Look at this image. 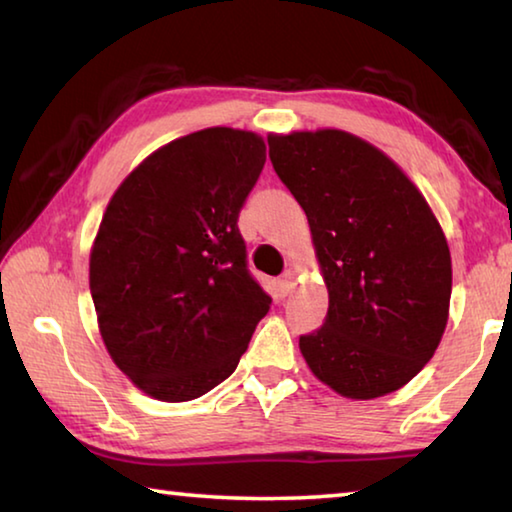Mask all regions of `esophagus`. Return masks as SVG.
<instances>
[{
  "label": "esophagus",
  "mask_w": 512,
  "mask_h": 512,
  "mask_svg": "<svg viewBox=\"0 0 512 512\" xmlns=\"http://www.w3.org/2000/svg\"><path fill=\"white\" fill-rule=\"evenodd\" d=\"M293 284H296V273L293 271H284L280 275V280H277V289H280V296H289Z\"/></svg>",
  "instance_id": "34e87169"
}]
</instances>
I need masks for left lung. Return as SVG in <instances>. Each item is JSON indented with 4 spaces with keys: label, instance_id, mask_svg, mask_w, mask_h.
<instances>
[{
    "label": "left lung",
    "instance_id": "8db88e82",
    "mask_svg": "<svg viewBox=\"0 0 512 512\" xmlns=\"http://www.w3.org/2000/svg\"><path fill=\"white\" fill-rule=\"evenodd\" d=\"M268 158L307 214L329 293L302 357L352 400L397 391L447 325L452 257L436 216L393 160L350 133L271 135Z\"/></svg>",
    "mask_w": 512,
    "mask_h": 512
}]
</instances>
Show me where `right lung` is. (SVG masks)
<instances>
[{
    "instance_id": "right-lung-1",
    "label": "right lung",
    "mask_w": 512,
    "mask_h": 512,
    "mask_svg": "<svg viewBox=\"0 0 512 512\" xmlns=\"http://www.w3.org/2000/svg\"><path fill=\"white\" fill-rule=\"evenodd\" d=\"M264 162L262 137L205 128L149 155L108 203L90 255L94 309L110 357L155 400L219 386L266 316L237 225Z\"/></svg>"
}]
</instances>
